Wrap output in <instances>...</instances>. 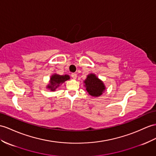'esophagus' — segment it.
<instances>
[{"instance_id":"obj_1","label":"esophagus","mask_w":156,"mask_h":156,"mask_svg":"<svg viewBox=\"0 0 156 156\" xmlns=\"http://www.w3.org/2000/svg\"><path fill=\"white\" fill-rule=\"evenodd\" d=\"M71 77L73 79H77V74L76 73H72L71 74Z\"/></svg>"}]
</instances>
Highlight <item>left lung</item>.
<instances>
[{"instance_id": "8db88e82", "label": "left lung", "mask_w": 156, "mask_h": 156, "mask_svg": "<svg viewBox=\"0 0 156 156\" xmlns=\"http://www.w3.org/2000/svg\"><path fill=\"white\" fill-rule=\"evenodd\" d=\"M84 83L87 91L93 97H97L101 96L106 89L103 82L93 73L87 75Z\"/></svg>"}]
</instances>
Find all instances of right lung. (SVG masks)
Returning a JSON list of instances; mask_svg holds the SVG:
<instances>
[{"label":"right lung","mask_w":156,"mask_h":156,"mask_svg":"<svg viewBox=\"0 0 156 156\" xmlns=\"http://www.w3.org/2000/svg\"><path fill=\"white\" fill-rule=\"evenodd\" d=\"M70 79L69 75H59L58 74H54L51 75L49 83L47 86V88L51 91H54L61 84Z\"/></svg>","instance_id":"add662e5"}]
</instances>
